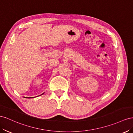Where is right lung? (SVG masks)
I'll return each mask as SVG.
<instances>
[{"label":"right lung","mask_w":133,"mask_h":133,"mask_svg":"<svg viewBox=\"0 0 133 133\" xmlns=\"http://www.w3.org/2000/svg\"><path fill=\"white\" fill-rule=\"evenodd\" d=\"M43 94H44V93H43L42 94H41V95H43ZM28 98H32V97H28Z\"/></svg>","instance_id":"add662e5"}]
</instances>
